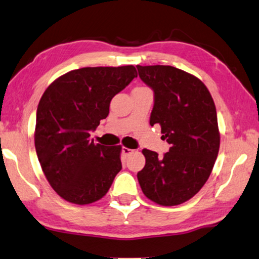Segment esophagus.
Listing matches in <instances>:
<instances>
[{
	"label": "esophagus",
	"mask_w": 259,
	"mask_h": 259,
	"mask_svg": "<svg viewBox=\"0 0 259 259\" xmlns=\"http://www.w3.org/2000/svg\"><path fill=\"white\" fill-rule=\"evenodd\" d=\"M134 150H131V149H129V148H122V154L124 155V156H128V155H130L131 152H133Z\"/></svg>",
	"instance_id": "esophagus-1"
}]
</instances>
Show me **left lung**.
<instances>
[{
  "mask_svg": "<svg viewBox=\"0 0 259 259\" xmlns=\"http://www.w3.org/2000/svg\"><path fill=\"white\" fill-rule=\"evenodd\" d=\"M136 67L155 94L150 125H161L162 138L170 144L163 157L143 149L138 183L152 202L178 205L201 190L216 162L221 142L216 107L196 76L171 65Z\"/></svg>",
  "mask_w": 259,
  "mask_h": 259,
  "instance_id": "8db88e82",
  "label": "left lung"
}]
</instances>
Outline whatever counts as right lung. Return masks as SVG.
Wrapping results in <instances>:
<instances>
[{
  "mask_svg": "<svg viewBox=\"0 0 259 259\" xmlns=\"http://www.w3.org/2000/svg\"><path fill=\"white\" fill-rule=\"evenodd\" d=\"M135 77L134 65L81 68L62 75L42 95L36 154L49 184L67 202L98 201L121 171V145L95 144L90 131L108 116L112 97Z\"/></svg>",
  "mask_w": 259,
  "mask_h": 259,
  "instance_id": "right-lung-1",
  "label": "right lung"
}]
</instances>
